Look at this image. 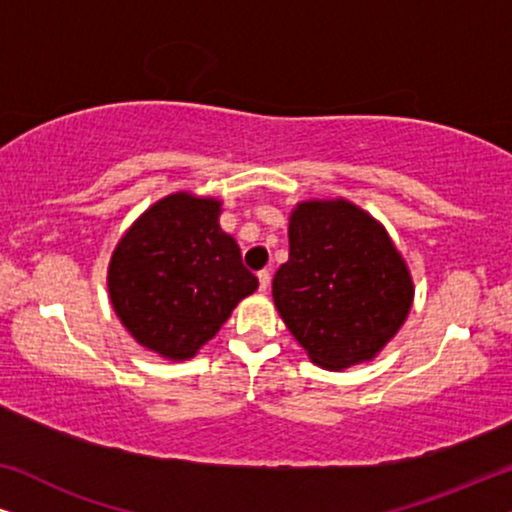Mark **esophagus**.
Listing matches in <instances>:
<instances>
[{"label":"esophagus","instance_id":"1","mask_svg":"<svg viewBox=\"0 0 512 512\" xmlns=\"http://www.w3.org/2000/svg\"><path fill=\"white\" fill-rule=\"evenodd\" d=\"M258 286H261V291L270 289V272L268 270L258 272Z\"/></svg>","mask_w":512,"mask_h":512}]
</instances>
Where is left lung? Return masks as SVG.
<instances>
[{
    "mask_svg": "<svg viewBox=\"0 0 512 512\" xmlns=\"http://www.w3.org/2000/svg\"><path fill=\"white\" fill-rule=\"evenodd\" d=\"M272 300L312 363L373 361L408 319L415 282L387 228L345 198L303 200L289 216V261Z\"/></svg>",
    "mask_w": 512,
    "mask_h": 512,
    "instance_id": "left-lung-1",
    "label": "left lung"
}]
</instances>
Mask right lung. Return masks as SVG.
<instances>
[{
    "label": "right lung",
    "instance_id": "right-lung-1",
    "mask_svg": "<svg viewBox=\"0 0 512 512\" xmlns=\"http://www.w3.org/2000/svg\"><path fill=\"white\" fill-rule=\"evenodd\" d=\"M223 202L177 191L142 212L111 251L109 300L137 345L188 361L258 289L235 237L223 233Z\"/></svg>",
    "mask_w": 512,
    "mask_h": 512
}]
</instances>
